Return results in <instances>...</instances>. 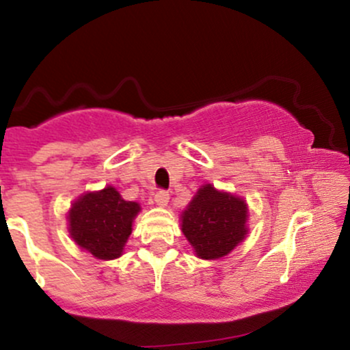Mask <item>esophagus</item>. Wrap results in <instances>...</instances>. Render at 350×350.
Here are the masks:
<instances>
[{
  "mask_svg": "<svg viewBox=\"0 0 350 350\" xmlns=\"http://www.w3.org/2000/svg\"><path fill=\"white\" fill-rule=\"evenodd\" d=\"M154 202H156V206H159V207L167 206V202H170V194H167L166 191H158L154 194Z\"/></svg>",
  "mask_w": 350,
  "mask_h": 350,
  "instance_id": "obj_1",
  "label": "esophagus"
}]
</instances>
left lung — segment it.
<instances>
[{
    "label": "left lung",
    "mask_w": 350,
    "mask_h": 350,
    "mask_svg": "<svg viewBox=\"0 0 350 350\" xmlns=\"http://www.w3.org/2000/svg\"><path fill=\"white\" fill-rule=\"evenodd\" d=\"M248 204L240 196L204 184L180 214V230L196 256H227L248 234Z\"/></svg>",
    "instance_id": "8db88e82"
}]
</instances>
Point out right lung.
<instances>
[{
	"mask_svg": "<svg viewBox=\"0 0 350 350\" xmlns=\"http://www.w3.org/2000/svg\"><path fill=\"white\" fill-rule=\"evenodd\" d=\"M142 207L124 200L113 186L88 191L72 202L67 212V228L82 250L97 260H115L123 255L133 220Z\"/></svg>",
	"mask_w": 350,
	"mask_h": 350,
	"instance_id": "1",
	"label": "right lung"
}]
</instances>
